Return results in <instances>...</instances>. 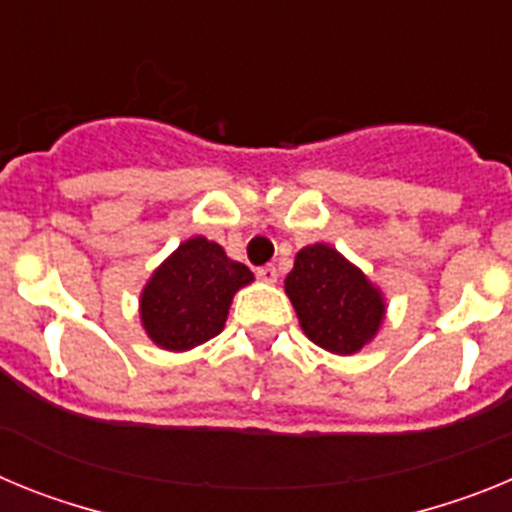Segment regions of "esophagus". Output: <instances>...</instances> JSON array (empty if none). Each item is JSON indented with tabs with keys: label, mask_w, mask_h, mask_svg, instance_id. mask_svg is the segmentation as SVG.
Returning a JSON list of instances; mask_svg holds the SVG:
<instances>
[{
	"label": "esophagus",
	"mask_w": 512,
	"mask_h": 512,
	"mask_svg": "<svg viewBox=\"0 0 512 512\" xmlns=\"http://www.w3.org/2000/svg\"><path fill=\"white\" fill-rule=\"evenodd\" d=\"M256 277L261 279V282H277V266L274 264H266V266H259V269H256Z\"/></svg>",
	"instance_id": "34e87169"
}]
</instances>
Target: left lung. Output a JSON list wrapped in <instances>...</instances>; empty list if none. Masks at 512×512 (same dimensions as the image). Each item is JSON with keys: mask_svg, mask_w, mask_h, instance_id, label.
<instances>
[{"mask_svg": "<svg viewBox=\"0 0 512 512\" xmlns=\"http://www.w3.org/2000/svg\"><path fill=\"white\" fill-rule=\"evenodd\" d=\"M284 289L305 336L333 354H356L384 318V302L377 289L325 243L297 253Z\"/></svg>", "mask_w": 512, "mask_h": 512, "instance_id": "1", "label": "left lung"}]
</instances>
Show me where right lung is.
Instances as JSON below:
<instances>
[{"label":"right lung","instance_id":"obj_1","mask_svg":"<svg viewBox=\"0 0 512 512\" xmlns=\"http://www.w3.org/2000/svg\"><path fill=\"white\" fill-rule=\"evenodd\" d=\"M253 279L217 243L189 238L156 271L140 297V318L161 348L187 351L223 330L233 295Z\"/></svg>","mask_w":512,"mask_h":512}]
</instances>
